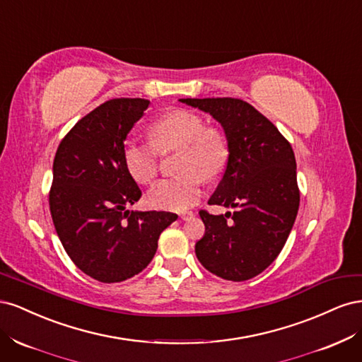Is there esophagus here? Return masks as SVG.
Wrapping results in <instances>:
<instances>
[{"label": "esophagus", "mask_w": 362, "mask_h": 362, "mask_svg": "<svg viewBox=\"0 0 362 362\" xmlns=\"http://www.w3.org/2000/svg\"><path fill=\"white\" fill-rule=\"evenodd\" d=\"M193 213L192 211H182L181 214H180V217L182 218V221H192V218H193Z\"/></svg>", "instance_id": "1"}]
</instances>
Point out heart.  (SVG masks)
<instances>
[{
  "instance_id": "1",
  "label": "heart",
  "mask_w": 362,
  "mask_h": 362,
  "mask_svg": "<svg viewBox=\"0 0 362 362\" xmlns=\"http://www.w3.org/2000/svg\"><path fill=\"white\" fill-rule=\"evenodd\" d=\"M148 141L128 140L122 149L124 164L131 178L151 184L160 169V152L181 149L178 177L158 181L148 193L151 206L182 211L201 199L204 178L213 180L228 164L229 148L221 128L205 125V119L185 108H177L156 120Z\"/></svg>"
}]
</instances>
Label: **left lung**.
Returning <instances> with one entry per match:
<instances>
[{
	"mask_svg": "<svg viewBox=\"0 0 362 362\" xmlns=\"http://www.w3.org/2000/svg\"><path fill=\"white\" fill-rule=\"evenodd\" d=\"M222 124L229 158L208 205L234 208L225 214L201 210L204 237L196 257L214 275L247 281L266 270L286 245L299 210L296 158L290 141L255 107L237 98L180 100Z\"/></svg>",
	"mask_w": 362,
	"mask_h": 362,
	"instance_id": "left-lung-1",
	"label": "left lung"
}]
</instances>
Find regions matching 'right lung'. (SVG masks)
<instances>
[{
  "label": "right lung",
  "instance_id": "obj_1",
  "mask_svg": "<svg viewBox=\"0 0 362 362\" xmlns=\"http://www.w3.org/2000/svg\"><path fill=\"white\" fill-rule=\"evenodd\" d=\"M148 107L141 98L101 104L71 128L54 158V226L74 264L100 282H120L144 270L160 234L178 217L127 208L141 190L124 164V141Z\"/></svg>",
  "mask_w": 362,
  "mask_h": 362
}]
</instances>
